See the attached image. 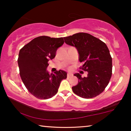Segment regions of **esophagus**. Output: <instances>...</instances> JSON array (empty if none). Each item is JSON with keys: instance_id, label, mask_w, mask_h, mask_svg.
<instances>
[{"instance_id": "obj_1", "label": "esophagus", "mask_w": 131, "mask_h": 131, "mask_svg": "<svg viewBox=\"0 0 131 131\" xmlns=\"http://www.w3.org/2000/svg\"><path fill=\"white\" fill-rule=\"evenodd\" d=\"M73 76V75L72 74V73H68L67 74V77L68 78H71V77H72Z\"/></svg>"}]
</instances>
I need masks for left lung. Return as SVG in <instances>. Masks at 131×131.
Masks as SVG:
<instances>
[{"label":"left lung","mask_w":131,"mask_h":131,"mask_svg":"<svg viewBox=\"0 0 131 131\" xmlns=\"http://www.w3.org/2000/svg\"><path fill=\"white\" fill-rule=\"evenodd\" d=\"M65 43L78 50L80 68L88 72L86 77L80 73L74 74L78 84L72 86L75 94L84 99H92L100 94L110 81L112 74V58L109 50L104 42L92 35L78 32L64 37Z\"/></svg>","instance_id":"left-lung-1"}]
</instances>
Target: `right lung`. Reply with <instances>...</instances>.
Here are the masks:
<instances>
[{
    "mask_svg": "<svg viewBox=\"0 0 131 131\" xmlns=\"http://www.w3.org/2000/svg\"><path fill=\"white\" fill-rule=\"evenodd\" d=\"M64 43L63 37L40 36L20 50L18 59L19 74L25 87L39 99H48L56 94L67 73L59 70L54 73L46 71L48 62L56 56L57 49Z\"/></svg>",
    "mask_w": 131,
    "mask_h": 131,
    "instance_id": "right-lung-1",
    "label": "right lung"
}]
</instances>
